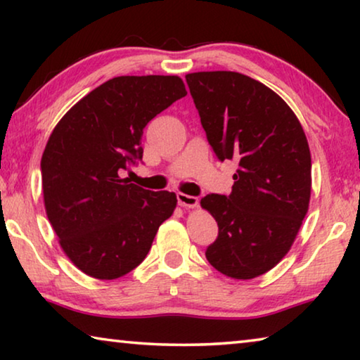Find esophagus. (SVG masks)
<instances>
[{"instance_id":"obj_1","label":"esophagus","mask_w":360,"mask_h":360,"mask_svg":"<svg viewBox=\"0 0 360 360\" xmlns=\"http://www.w3.org/2000/svg\"><path fill=\"white\" fill-rule=\"evenodd\" d=\"M176 197H178V203L181 206H186V208H195V206H198V198L193 197V195L179 192Z\"/></svg>"}]
</instances>
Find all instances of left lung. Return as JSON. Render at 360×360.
Masks as SVG:
<instances>
[{"label":"left lung","instance_id":"obj_1","mask_svg":"<svg viewBox=\"0 0 360 360\" xmlns=\"http://www.w3.org/2000/svg\"><path fill=\"white\" fill-rule=\"evenodd\" d=\"M186 81L216 157L238 162L230 195L202 198L219 227L206 259L225 276L252 279L288 254L307 216V136L281 96L252 77L203 71Z\"/></svg>","mask_w":360,"mask_h":360}]
</instances>
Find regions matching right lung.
Wrapping results in <instances>:
<instances>
[{
    "instance_id": "add662e5",
    "label": "right lung",
    "mask_w": 360,
    "mask_h": 360,
    "mask_svg": "<svg viewBox=\"0 0 360 360\" xmlns=\"http://www.w3.org/2000/svg\"><path fill=\"white\" fill-rule=\"evenodd\" d=\"M178 76L109 79L58 122L41 158L49 221L79 270L98 279L130 273L148 255L176 195L122 179L143 160L148 122L186 96Z\"/></svg>"
}]
</instances>
